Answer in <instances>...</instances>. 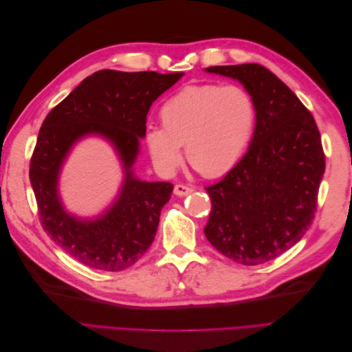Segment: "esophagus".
<instances>
[{
  "label": "esophagus",
  "mask_w": 352,
  "mask_h": 352,
  "mask_svg": "<svg viewBox=\"0 0 352 352\" xmlns=\"http://www.w3.org/2000/svg\"><path fill=\"white\" fill-rule=\"evenodd\" d=\"M173 192H175L177 197H186V195H189V194H192V192H194V189H192V188H189V186H186V185L179 184V185H176V186H175V190H173Z\"/></svg>",
  "instance_id": "34e87169"
}]
</instances>
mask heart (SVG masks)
<instances>
[{
  "label": "heart",
  "mask_w": 352,
  "mask_h": 352,
  "mask_svg": "<svg viewBox=\"0 0 352 352\" xmlns=\"http://www.w3.org/2000/svg\"><path fill=\"white\" fill-rule=\"evenodd\" d=\"M163 127L148 126L145 142L155 167L172 175L185 155L204 177L228 173L242 157L252 135L255 107L238 85H190L164 102Z\"/></svg>",
  "instance_id": "heart-1"
}]
</instances>
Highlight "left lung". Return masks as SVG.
Returning <instances> with one entry per match:
<instances>
[{
    "instance_id": "obj_1",
    "label": "left lung",
    "mask_w": 352,
    "mask_h": 352,
    "mask_svg": "<svg viewBox=\"0 0 352 352\" xmlns=\"http://www.w3.org/2000/svg\"><path fill=\"white\" fill-rule=\"evenodd\" d=\"M239 80L255 107L247 154L207 186L211 212L204 233L243 265L274 260L311 226L324 173L322 138L313 114L286 85L257 63L206 69Z\"/></svg>"
}]
</instances>
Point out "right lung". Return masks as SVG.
Returning <instances> with one entry per match:
<instances>
[{
    "mask_svg": "<svg viewBox=\"0 0 352 352\" xmlns=\"http://www.w3.org/2000/svg\"><path fill=\"white\" fill-rule=\"evenodd\" d=\"M184 73L95 72L45 117L29 179L44 230L70 257L91 269L120 272L131 267L150 248L160 212L172 195L168 182H141L131 167L145 136L151 104ZM101 134L120 153L126 177L113 207L97 221H79L64 211L56 180L71 145L85 134Z\"/></svg>",
    "mask_w": 352,
    "mask_h": 352,
    "instance_id": "add662e5",
    "label": "right lung"
}]
</instances>
